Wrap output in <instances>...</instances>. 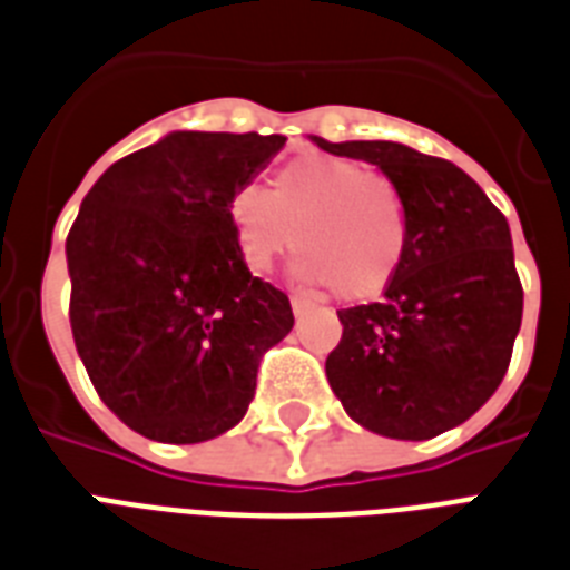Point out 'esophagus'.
Listing matches in <instances>:
<instances>
[{
	"label": "esophagus",
	"instance_id": "34e87169",
	"mask_svg": "<svg viewBox=\"0 0 570 570\" xmlns=\"http://www.w3.org/2000/svg\"><path fill=\"white\" fill-rule=\"evenodd\" d=\"M289 304H293L295 316H302V313H307L313 307V302L307 298V295H293V298H289Z\"/></svg>",
	"mask_w": 570,
	"mask_h": 570
}]
</instances>
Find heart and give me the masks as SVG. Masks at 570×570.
Here are the masks:
<instances>
[{"instance_id": "1", "label": "heart", "mask_w": 570, "mask_h": 570, "mask_svg": "<svg viewBox=\"0 0 570 570\" xmlns=\"http://www.w3.org/2000/svg\"><path fill=\"white\" fill-rule=\"evenodd\" d=\"M227 218L245 266L266 272L302 248L298 277L331 286L343 302L384 293L405 257V197L387 174L346 156H298L275 174L272 191H233Z\"/></svg>"}]
</instances>
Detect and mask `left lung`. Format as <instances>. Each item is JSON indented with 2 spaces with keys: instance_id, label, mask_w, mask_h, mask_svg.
<instances>
[{
  "instance_id": "obj_1",
  "label": "left lung",
  "mask_w": 570,
  "mask_h": 570,
  "mask_svg": "<svg viewBox=\"0 0 570 570\" xmlns=\"http://www.w3.org/2000/svg\"><path fill=\"white\" fill-rule=\"evenodd\" d=\"M379 165L407 206V245L384 298L337 311L331 390L364 429L429 441L473 416L500 387L521 331L523 286L505 215L461 171L396 141H325Z\"/></svg>"
}]
</instances>
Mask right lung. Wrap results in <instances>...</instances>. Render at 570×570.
<instances>
[{
  "instance_id": "add662e5",
  "label": "right lung",
  "mask_w": 570,
  "mask_h": 570,
  "mask_svg": "<svg viewBox=\"0 0 570 570\" xmlns=\"http://www.w3.org/2000/svg\"><path fill=\"white\" fill-rule=\"evenodd\" d=\"M284 145L171 132L111 165L67 233L76 352L111 414L150 441L233 429L263 355L293 331L289 298L250 275L227 218L233 191Z\"/></svg>"
}]
</instances>
